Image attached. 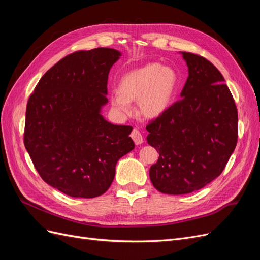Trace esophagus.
Returning <instances> with one entry per match:
<instances>
[{
    "mask_svg": "<svg viewBox=\"0 0 260 260\" xmlns=\"http://www.w3.org/2000/svg\"><path fill=\"white\" fill-rule=\"evenodd\" d=\"M131 138H132L133 141H135V143L137 145H140V144L143 143V137H142V135H141V132L138 129H135L131 132Z\"/></svg>",
    "mask_w": 260,
    "mask_h": 260,
    "instance_id": "obj_1",
    "label": "esophagus"
}]
</instances>
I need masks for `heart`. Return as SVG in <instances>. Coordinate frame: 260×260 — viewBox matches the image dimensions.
<instances>
[{"mask_svg":"<svg viewBox=\"0 0 260 260\" xmlns=\"http://www.w3.org/2000/svg\"><path fill=\"white\" fill-rule=\"evenodd\" d=\"M178 86L179 75L175 68L148 62L121 77L111 103L116 112L125 115L131 111L130 102L138 101L140 114L154 119L168 111Z\"/></svg>","mask_w":260,"mask_h":260,"instance_id":"heart-1","label":"heart"}]
</instances>
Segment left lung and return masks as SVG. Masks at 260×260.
<instances>
[{
	"label": "left lung",
	"mask_w": 260,
	"mask_h": 260,
	"mask_svg": "<svg viewBox=\"0 0 260 260\" xmlns=\"http://www.w3.org/2000/svg\"><path fill=\"white\" fill-rule=\"evenodd\" d=\"M188 77L181 100L147 124V143L159 153L149 169L156 190L181 195L221 175L238 142V111L221 73L209 60L180 52Z\"/></svg>",
	"instance_id": "left-lung-1"
}]
</instances>
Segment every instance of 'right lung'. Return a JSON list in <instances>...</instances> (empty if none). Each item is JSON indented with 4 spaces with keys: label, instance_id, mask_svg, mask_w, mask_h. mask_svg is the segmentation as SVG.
<instances>
[{
    "label": "right lung",
    "instance_id": "obj_1",
    "mask_svg": "<svg viewBox=\"0 0 260 260\" xmlns=\"http://www.w3.org/2000/svg\"><path fill=\"white\" fill-rule=\"evenodd\" d=\"M121 53L78 51L46 72L31 94L23 142L46 183L73 198L92 199L111 186L116 164L135 148L130 125L101 114L107 79Z\"/></svg>",
    "mask_w": 260,
    "mask_h": 260
}]
</instances>
